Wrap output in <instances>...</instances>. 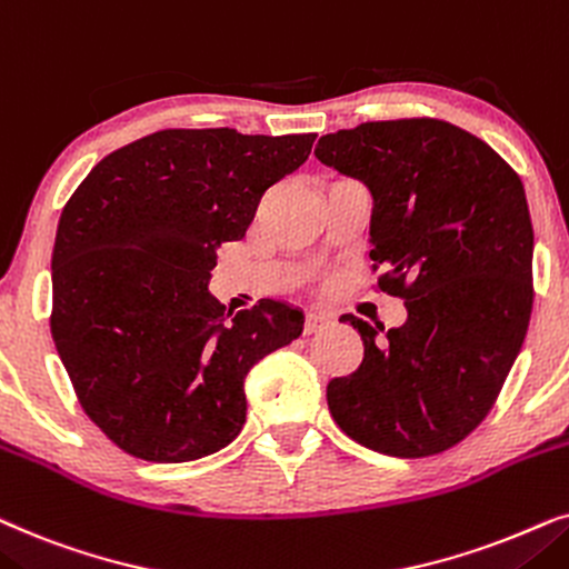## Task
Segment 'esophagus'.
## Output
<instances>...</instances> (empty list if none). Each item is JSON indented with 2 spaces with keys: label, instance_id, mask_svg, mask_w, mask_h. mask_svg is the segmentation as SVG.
I'll list each match as a JSON object with an SVG mask.
<instances>
[{
  "label": "esophagus",
  "instance_id": "34e87169",
  "mask_svg": "<svg viewBox=\"0 0 569 569\" xmlns=\"http://www.w3.org/2000/svg\"><path fill=\"white\" fill-rule=\"evenodd\" d=\"M330 322H332V317L328 312H309L305 320V332L307 336H312V332H320L328 328Z\"/></svg>",
  "mask_w": 569,
  "mask_h": 569
}]
</instances>
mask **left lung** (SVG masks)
I'll list each match as a JSON object with an SVG mask.
<instances>
[{
  "label": "left lung",
  "instance_id": "obj_1",
  "mask_svg": "<svg viewBox=\"0 0 569 569\" xmlns=\"http://www.w3.org/2000/svg\"><path fill=\"white\" fill-rule=\"evenodd\" d=\"M317 161L372 194L369 257L408 320L359 330L363 359L328 382L332 419L392 458L450 450L502 390L533 309V226L518 173L439 119L367 121L325 134Z\"/></svg>",
  "mask_w": 569,
  "mask_h": 569
}]
</instances>
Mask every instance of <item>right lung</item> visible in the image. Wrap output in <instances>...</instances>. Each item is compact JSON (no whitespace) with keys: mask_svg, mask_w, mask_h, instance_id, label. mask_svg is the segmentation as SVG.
Segmentation results:
<instances>
[{"mask_svg":"<svg viewBox=\"0 0 569 569\" xmlns=\"http://www.w3.org/2000/svg\"><path fill=\"white\" fill-rule=\"evenodd\" d=\"M312 142L161 130L113 150L74 189L51 254V336L80 406L117 448L187 463L237 439L249 369L301 336L305 312L276 299L226 312L210 272Z\"/></svg>","mask_w":569,"mask_h":569,"instance_id":"add662e5","label":"right lung"}]
</instances>
